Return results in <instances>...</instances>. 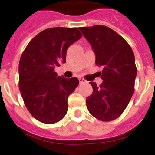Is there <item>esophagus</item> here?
<instances>
[{"mask_svg": "<svg viewBox=\"0 0 155 155\" xmlns=\"http://www.w3.org/2000/svg\"><path fill=\"white\" fill-rule=\"evenodd\" d=\"M79 80H80V84H83V83H85V80H84V79H83V78H80V79H79Z\"/></svg>", "mask_w": 155, "mask_h": 155, "instance_id": "1", "label": "esophagus"}]
</instances>
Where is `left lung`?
Returning a JSON list of instances; mask_svg holds the SVG:
<instances>
[{"label":"left lung","instance_id":"1","mask_svg":"<svg viewBox=\"0 0 155 155\" xmlns=\"http://www.w3.org/2000/svg\"><path fill=\"white\" fill-rule=\"evenodd\" d=\"M96 54L103 83L91 82L92 94L86 100L93 117L102 121L117 119L124 112L134 92L137 68L134 52L128 42L105 25L80 27Z\"/></svg>","mask_w":155,"mask_h":155}]
</instances>
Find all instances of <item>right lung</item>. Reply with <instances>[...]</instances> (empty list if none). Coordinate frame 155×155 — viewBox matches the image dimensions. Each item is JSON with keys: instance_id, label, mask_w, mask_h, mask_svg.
Returning <instances> with one entry per match:
<instances>
[{"instance_id": "obj_1", "label": "right lung", "mask_w": 155, "mask_h": 155, "mask_svg": "<svg viewBox=\"0 0 155 155\" xmlns=\"http://www.w3.org/2000/svg\"><path fill=\"white\" fill-rule=\"evenodd\" d=\"M82 35L77 28L42 30L25 47L19 62V89L30 114L45 124L62 120L68 112V98L79 80L58 76L55 67L66 62L67 50Z\"/></svg>"}]
</instances>
